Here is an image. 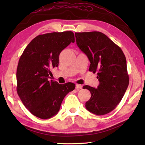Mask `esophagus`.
I'll return each instance as SVG.
<instances>
[{"label":"esophagus","instance_id":"1","mask_svg":"<svg viewBox=\"0 0 145 145\" xmlns=\"http://www.w3.org/2000/svg\"><path fill=\"white\" fill-rule=\"evenodd\" d=\"M75 88L76 89V90H80V89L82 88V86L80 84H76Z\"/></svg>","mask_w":145,"mask_h":145}]
</instances>
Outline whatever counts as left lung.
Wrapping results in <instances>:
<instances>
[{
    "instance_id": "obj_1",
    "label": "left lung",
    "mask_w": 145,
    "mask_h": 145,
    "mask_svg": "<svg viewBox=\"0 0 145 145\" xmlns=\"http://www.w3.org/2000/svg\"><path fill=\"white\" fill-rule=\"evenodd\" d=\"M78 47L90 60L89 71L97 72V88L85 85L91 93L85 103L89 112L103 115L112 112L123 97L129 84L126 57L120 47L100 32H75Z\"/></svg>"
}]
</instances>
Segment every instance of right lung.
Wrapping results in <instances>:
<instances>
[{"label":"right lung","instance_id":"obj_1","mask_svg":"<svg viewBox=\"0 0 145 145\" xmlns=\"http://www.w3.org/2000/svg\"><path fill=\"white\" fill-rule=\"evenodd\" d=\"M75 42L72 31L37 36L20 57L17 69V91L32 115L48 119L58 112L66 95L74 90L73 83L59 84L49 81L51 70L59 63L60 52Z\"/></svg>","mask_w":145,"mask_h":145}]
</instances>
